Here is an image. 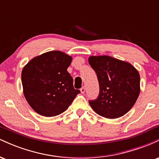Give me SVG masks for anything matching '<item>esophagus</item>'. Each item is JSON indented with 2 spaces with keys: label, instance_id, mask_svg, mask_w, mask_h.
<instances>
[{
  "label": "esophagus",
  "instance_id": "34e87169",
  "mask_svg": "<svg viewBox=\"0 0 159 159\" xmlns=\"http://www.w3.org/2000/svg\"><path fill=\"white\" fill-rule=\"evenodd\" d=\"M80 90H81V93H84V92H85V87H82L80 89Z\"/></svg>",
  "mask_w": 159,
  "mask_h": 159
}]
</instances>
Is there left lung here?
Segmentation results:
<instances>
[{"label": "left lung", "mask_w": 159, "mask_h": 159, "mask_svg": "<svg viewBox=\"0 0 159 159\" xmlns=\"http://www.w3.org/2000/svg\"><path fill=\"white\" fill-rule=\"evenodd\" d=\"M90 66L96 72L99 93L89 104L100 116L114 119L123 116L135 103L140 93V75L127 62L109 56H92Z\"/></svg>", "instance_id": "obj_1"}]
</instances>
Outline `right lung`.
<instances>
[{
  "label": "right lung",
  "mask_w": 159,
  "mask_h": 159,
  "mask_svg": "<svg viewBox=\"0 0 159 159\" xmlns=\"http://www.w3.org/2000/svg\"><path fill=\"white\" fill-rule=\"evenodd\" d=\"M71 62L70 56L53 51L36 57L24 67V95L36 113L44 116L61 114L80 93L67 71Z\"/></svg>",
  "instance_id": "obj_1"
}]
</instances>
